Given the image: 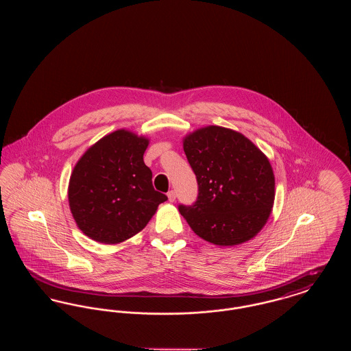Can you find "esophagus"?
Returning <instances> with one entry per match:
<instances>
[{
    "mask_svg": "<svg viewBox=\"0 0 351 351\" xmlns=\"http://www.w3.org/2000/svg\"><path fill=\"white\" fill-rule=\"evenodd\" d=\"M167 196L169 202H173V201L176 200V192H175V191H169L167 193Z\"/></svg>",
    "mask_w": 351,
    "mask_h": 351,
    "instance_id": "34e87169",
    "label": "esophagus"
}]
</instances>
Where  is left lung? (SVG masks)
Listing matches in <instances>:
<instances>
[{
    "label": "left lung",
    "mask_w": 351,
    "mask_h": 351,
    "mask_svg": "<svg viewBox=\"0 0 351 351\" xmlns=\"http://www.w3.org/2000/svg\"><path fill=\"white\" fill-rule=\"evenodd\" d=\"M184 152L199 186L192 205H179L191 229L217 246L239 245L256 235L275 199L266 155L245 135L219 126L185 136Z\"/></svg>",
    "instance_id": "left-lung-1"
}]
</instances>
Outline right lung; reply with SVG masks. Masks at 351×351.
Returning a JSON list of instances; mask_svg holds the SVG:
<instances>
[{
  "mask_svg": "<svg viewBox=\"0 0 351 351\" xmlns=\"http://www.w3.org/2000/svg\"><path fill=\"white\" fill-rule=\"evenodd\" d=\"M147 145L143 136L117 130L88 149L73 168L69 206L89 238L106 245L126 241L167 200L154 189L152 172L143 162Z\"/></svg>",
  "mask_w": 351,
  "mask_h": 351,
  "instance_id": "right-lung-1",
  "label": "right lung"
}]
</instances>
